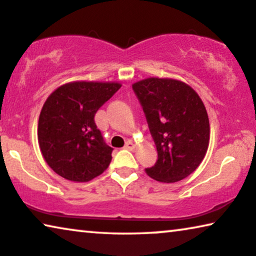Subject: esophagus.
Returning a JSON list of instances; mask_svg holds the SVG:
<instances>
[{
	"label": "esophagus",
	"instance_id": "esophagus-1",
	"mask_svg": "<svg viewBox=\"0 0 256 256\" xmlns=\"http://www.w3.org/2000/svg\"><path fill=\"white\" fill-rule=\"evenodd\" d=\"M134 147H136L134 142H131V140H128V142H126V144H125V148L126 150H134Z\"/></svg>",
	"mask_w": 256,
	"mask_h": 256
}]
</instances>
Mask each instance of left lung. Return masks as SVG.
Here are the masks:
<instances>
[{"mask_svg":"<svg viewBox=\"0 0 256 256\" xmlns=\"http://www.w3.org/2000/svg\"><path fill=\"white\" fill-rule=\"evenodd\" d=\"M145 112L158 150L156 164L145 170L164 183L186 178L203 161L210 124L200 97L184 82L150 78L132 84Z\"/></svg>","mask_w":256,"mask_h":256,"instance_id":"8db88e82","label":"left lung"}]
</instances>
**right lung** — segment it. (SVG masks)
<instances>
[{"label":"right lung","instance_id":"add662e5","mask_svg":"<svg viewBox=\"0 0 256 256\" xmlns=\"http://www.w3.org/2000/svg\"><path fill=\"white\" fill-rule=\"evenodd\" d=\"M120 87L117 82L76 81L48 97L39 116L38 144L61 178L88 182L109 167L114 148L104 142L94 118Z\"/></svg>","mask_w":256,"mask_h":256}]
</instances>
